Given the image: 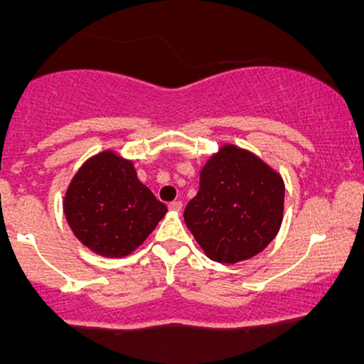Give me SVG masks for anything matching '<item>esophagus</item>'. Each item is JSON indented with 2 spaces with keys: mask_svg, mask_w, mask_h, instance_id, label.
I'll list each match as a JSON object with an SVG mask.
<instances>
[{
  "mask_svg": "<svg viewBox=\"0 0 364 364\" xmlns=\"http://www.w3.org/2000/svg\"><path fill=\"white\" fill-rule=\"evenodd\" d=\"M169 208H171V210H173V212H181L183 203L179 202V200H174V202L169 203Z\"/></svg>",
  "mask_w": 364,
  "mask_h": 364,
  "instance_id": "1",
  "label": "esophagus"
}]
</instances>
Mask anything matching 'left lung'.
<instances>
[{"mask_svg":"<svg viewBox=\"0 0 364 364\" xmlns=\"http://www.w3.org/2000/svg\"><path fill=\"white\" fill-rule=\"evenodd\" d=\"M183 215L210 260H248L281 229L282 176L250 150L225 144L200 171L198 193Z\"/></svg>","mask_w":364,"mask_h":364,"instance_id":"obj_1","label":"left lung"}]
</instances>
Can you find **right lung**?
Wrapping results in <instances>:
<instances>
[{"label": "right lung", "mask_w": 364, "mask_h": 364, "mask_svg": "<svg viewBox=\"0 0 364 364\" xmlns=\"http://www.w3.org/2000/svg\"><path fill=\"white\" fill-rule=\"evenodd\" d=\"M63 210L73 235L90 252L123 258L147 240L168 207L136 178L132 161L102 150L75 173Z\"/></svg>", "instance_id": "add662e5"}]
</instances>
